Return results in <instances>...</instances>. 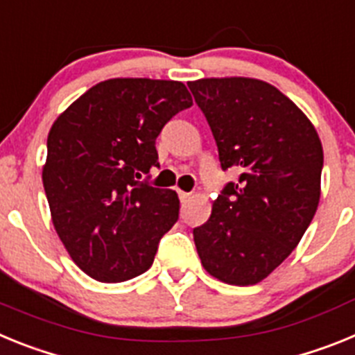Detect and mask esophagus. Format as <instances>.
Returning a JSON list of instances; mask_svg holds the SVG:
<instances>
[{"label":"esophagus","instance_id":"esophagus-1","mask_svg":"<svg viewBox=\"0 0 355 355\" xmlns=\"http://www.w3.org/2000/svg\"><path fill=\"white\" fill-rule=\"evenodd\" d=\"M180 199H181V202H187V200L192 199V193H190V192H181V190H180Z\"/></svg>","mask_w":355,"mask_h":355}]
</instances>
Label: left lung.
Segmentation results:
<instances>
[{
	"label": "left lung",
	"mask_w": 355,
	"mask_h": 355,
	"mask_svg": "<svg viewBox=\"0 0 355 355\" xmlns=\"http://www.w3.org/2000/svg\"><path fill=\"white\" fill-rule=\"evenodd\" d=\"M206 115L224 171L240 168L193 229L205 270L250 286L268 277L311 224L320 202L324 149L313 122L281 90L256 78L188 83Z\"/></svg>",
	"instance_id": "obj_1"
}]
</instances>
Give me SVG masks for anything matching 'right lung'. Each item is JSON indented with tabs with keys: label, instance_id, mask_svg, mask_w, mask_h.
Listing matches in <instances>:
<instances>
[{
	"label": "right lung",
	"instance_id": "add662e5",
	"mask_svg": "<svg viewBox=\"0 0 355 355\" xmlns=\"http://www.w3.org/2000/svg\"><path fill=\"white\" fill-rule=\"evenodd\" d=\"M193 105L181 81L114 78L94 85L53 122L42 183L72 261L101 283L149 270L178 222L180 197L142 180L159 167L156 139Z\"/></svg>",
	"mask_w": 355,
	"mask_h": 355
}]
</instances>
